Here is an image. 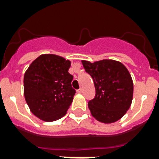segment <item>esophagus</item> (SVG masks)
Wrapping results in <instances>:
<instances>
[{
    "label": "esophagus",
    "mask_w": 159,
    "mask_h": 159,
    "mask_svg": "<svg viewBox=\"0 0 159 159\" xmlns=\"http://www.w3.org/2000/svg\"><path fill=\"white\" fill-rule=\"evenodd\" d=\"M77 92H78V93H82V88H80V89L77 90Z\"/></svg>",
    "instance_id": "obj_1"
}]
</instances>
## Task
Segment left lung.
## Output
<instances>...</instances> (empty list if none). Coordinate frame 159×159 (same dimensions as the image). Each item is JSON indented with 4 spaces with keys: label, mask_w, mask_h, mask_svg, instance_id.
<instances>
[{
    "label": "left lung",
    "mask_w": 159,
    "mask_h": 159,
    "mask_svg": "<svg viewBox=\"0 0 159 159\" xmlns=\"http://www.w3.org/2000/svg\"><path fill=\"white\" fill-rule=\"evenodd\" d=\"M82 62L96 89L95 97L88 102L92 115L102 123L119 120L130 107L133 99V81L127 68L115 60Z\"/></svg>",
    "instance_id": "obj_1"
}]
</instances>
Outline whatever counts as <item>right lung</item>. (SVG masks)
<instances>
[{
  "instance_id": "obj_1",
  "label": "right lung",
  "mask_w": 159,
  "mask_h": 159,
  "mask_svg": "<svg viewBox=\"0 0 159 159\" xmlns=\"http://www.w3.org/2000/svg\"><path fill=\"white\" fill-rule=\"evenodd\" d=\"M71 62L54 54H43L24 76V94L31 112L40 120L62 118L72 104L76 90L72 87Z\"/></svg>"
}]
</instances>
